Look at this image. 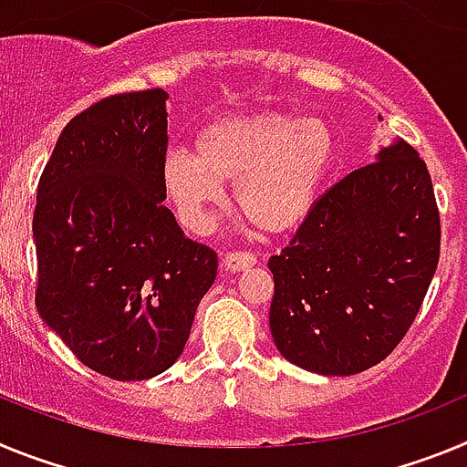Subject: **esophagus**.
<instances>
[{"label":"esophagus","mask_w":467,"mask_h":467,"mask_svg":"<svg viewBox=\"0 0 467 467\" xmlns=\"http://www.w3.org/2000/svg\"><path fill=\"white\" fill-rule=\"evenodd\" d=\"M257 264V257L253 253H229L224 259H222V266L231 274H241V271L253 269Z\"/></svg>","instance_id":"esophagus-1"}]
</instances>
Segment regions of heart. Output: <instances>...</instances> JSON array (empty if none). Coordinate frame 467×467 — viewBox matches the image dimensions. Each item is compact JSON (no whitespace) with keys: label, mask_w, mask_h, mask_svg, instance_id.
Instances as JSON below:
<instances>
[{"label":"heart","mask_w":467,"mask_h":467,"mask_svg":"<svg viewBox=\"0 0 467 467\" xmlns=\"http://www.w3.org/2000/svg\"><path fill=\"white\" fill-rule=\"evenodd\" d=\"M339 154L327 119L290 111L234 114L205 126L196 154L168 151L161 184L177 217L193 234H208L224 208V182L234 201L262 231L283 234L306 220Z\"/></svg>","instance_id":"1"}]
</instances>
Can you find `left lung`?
I'll list each match as a JSON object with an SVG mask.
<instances>
[{"label":"left lung","instance_id":"left-lung-1","mask_svg":"<svg viewBox=\"0 0 467 467\" xmlns=\"http://www.w3.org/2000/svg\"><path fill=\"white\" fill-rule=\"evenodd\" d=\"M437 259L431 175L411 144L393 140L317 198L290 247L269 259L275 348L323 377L365 372L414 323Z\"/></svg>","mask_w":467,"mask_h":467}]
</instances>
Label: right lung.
<instances>
[{
	"mask_svg": "<svg viewBox=\"0 0 467 467\" xmlns=\"http://www.w3.org/2000/svg\"><path fill=\"white\" fill-rule=\"evenodd\" d=\"M166 102L151 88L81 111L36 189V311L88 369L117 381L175 365L217 275V254L163 205Z\"/></svg>",
	"mask_w": 467,
	"mask_h": 467,
	"instance_id": "add662e5",
	"label": "right lung"
}]
</instances>
